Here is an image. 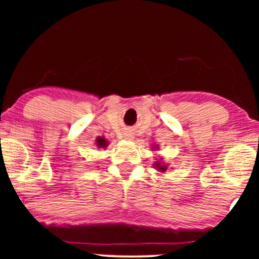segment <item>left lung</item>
I'll return each instance as SVG.
<instances>
[{"label": "left lung", "instance_id": "8db88e82", "mask_svg": "<svg viewBox=\"0 0 259 259\" xmlns=\"http://www.w3.org/2000/svg\"><path fill=\"white\" fill-rule=\"evenodd\" d=\"M154 146H155V145H154ZM157 146H158V145H157ZM157 146H155V147H152V148H154V150H157ZM153 167H154L155 169H158L159 172L165 173V172H166V169H167V167H168V165H167V164H165V162L162 161V159L160 158V159H159V160L154 161Z\"/></svg>", "mask_w": 259, "mask_h": 259}]
</instances>
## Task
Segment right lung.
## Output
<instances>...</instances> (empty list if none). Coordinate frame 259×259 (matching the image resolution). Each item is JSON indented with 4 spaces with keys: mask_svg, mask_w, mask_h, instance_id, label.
Masks as SVG:
<instances>
[{
    "mask_svg": "<svg viewBox=\"0 0 259 259\" xmlns=\"http://www.w3.org/2000/svg\"><path fill=\"white\" fill-rule=\"evenodd\" d=\"M95 144H97L99 148H106L108 146V141L104 137H98L97 140H95Z\"/></svg>",
    "mask_w": 259,
    "mask_h": 259,
    "instance_id": "right-lung-1",
    "label": "right lung"
}]
</instances>
